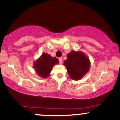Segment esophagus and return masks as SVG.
Masks as SVG:
<instances>
[{
	"label": "esophagus",
	"instance_id": "esophagus-1",
	"mask_svg": "<svg viewBox=\"0 0 120 120\" xmlns=\"http://www.w3.org/2000/svg\"><path fill=\"white\" fill-rule=\"evenodd\" d=\"M59 63H60V64H62V63H63V59H62V57H59Z\"/></svg>",
	"mask_w": 120,
	"mask_h": 120
}]
</instances>
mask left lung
<instances>
[{"label":"left lung","mask_w":120,"mask_h":120,"mask_svg":"<svg viewBox=\"0 0 120 120\" xmlns=\"http://www.w3.org/2000/svg\"><path fill=\"white\" fill-rule=\"evenodd\" d=\"M64 64L70 77L74 80H79L89 71L90 61L82 52L72 51L68 54Z\"/></svg>","instance_id":"left-lung-1"}]
</instances>
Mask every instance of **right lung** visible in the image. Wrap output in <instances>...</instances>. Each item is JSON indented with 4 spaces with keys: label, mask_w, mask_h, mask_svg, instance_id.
<instances>
[{
    "label": "right lung",
    "mask_w": 120,
    "mask_h": 120,
    "mask_svg": "<svg viewBox=\"0 0 120 120\" xmlns=\"http://www.w3.org/2000/svg\"><path fill=\"white\" fill-rule=\"evenodd\" d=\"M56 57H51L48 53H43L34 64V68L37 73L41 77L46 78L49 76L54 65L58 64Z\"/></svg>",
    "instance_id": "add662e5"
}]
</instances>
